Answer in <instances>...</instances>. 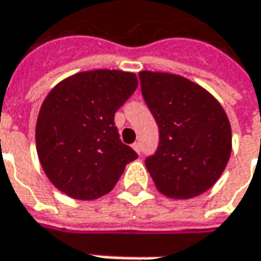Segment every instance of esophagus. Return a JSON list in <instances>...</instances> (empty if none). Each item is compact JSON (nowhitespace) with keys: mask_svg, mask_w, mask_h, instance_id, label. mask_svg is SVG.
<instances>
[{"mask_svg":"<svg viewBox=\"0 0 261 261\" xmlns=\"http://www.w3.org/2000/svg\"><path fill=\"white\" fill-rule=\"evenodd\" d=\"M132 148H134L135 151L138 152V153H141V143L139 142H135L134 145H132Z\"/></svg>","mask_w":261,"mask_h":261,"instance_id":"1","label":"esophagus"}]
</instances>
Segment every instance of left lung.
Masks as SVG:
<instances>
[{
    "label": "left lung",
    "mask_w": 261,
    "mask_h": 261,
    "mask_svg": "<svg viewBox=\"0 0 261 261\" xmlns=\"http://www.w3.org/2000/svg\"><path fill=\"white\" fill-rule=\"evenodd\" d=\"M143 100L159 129L156 151L145 159L164 195L197 197L221 176L231 153L224 109L198 85L176 74L141 71Z\"/></svg>",
    "instance_id": "left-lung-1"
}]
</instances>
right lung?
Here are the masks:
<instances>
[{
	"instance_id": "add662e5",
	"label": "right lung",
	"mask_w": 261,
	"mask_h": 261,
	"mask_svg": "<svg viewBox=\"0 0 261 261\" xmlns=\"http://www.w3.org/2000/svg\"><path fill=\"white\" fill-rule=\"evenodd\" d=\"M138 87L134 73L82 71L45 97L36 127L37 153L56 188L76 200L113 190L138 153L119 138L115 113Z\"/></svg>"
}]
</instances>
